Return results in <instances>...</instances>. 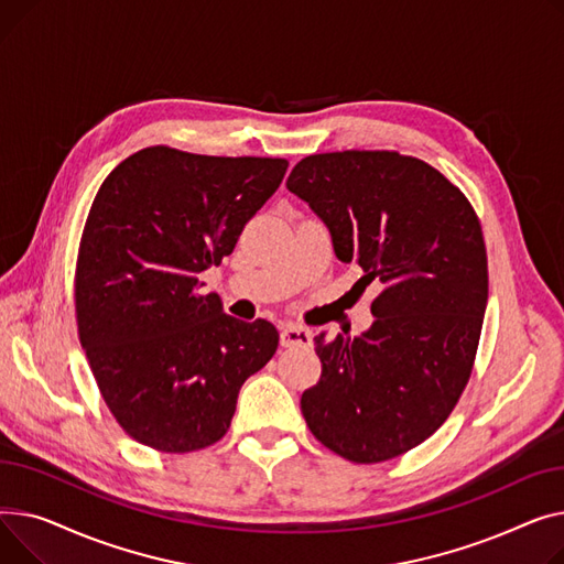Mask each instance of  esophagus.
Segmentation results:
<instances>
[{"mask_svg":"<svg viewBox=\"0 0 564 564\" xmlns=\"http://www.w3.org/2000/svg\"><path fill=\"white\" fill-rule=\"evenodd\" d=\"M280 344L284 348H310L312 346V333L303 325H284L280 329Z\"/></svg>","mask_w":564,"mask_h":564,"instance_id":"obj_1","label":"esophagus"}]
</instances>
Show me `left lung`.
<instances>
[{
    "label": "left lung",
    "instance_id": "1",
    "mask_svg": "<svg viewBox=\"0 0 564 564\" xmlns=\"http://www.w3.org/2000/svg\"><path fill=\"white\" fill-rule=\"evenodd\" d=\"M286 188L327 225L335 254L382 284L367 333L314 337L323 371L303 416L357 465L399 457L435 433L469 382L487 307L480 220L433 165L387 150L305 156Z\"/></svg>",
    "mask_w": 564,
    "mask_h": 564
}]
</instances>
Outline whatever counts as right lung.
I'll return each instance as SVG.
<instances>
[{
	"label": "right lung",
	"mask_w": 564,
	"mask_h": 564,
	"mask_svg": "<svg viewBox=\"0 0 564 564\" xmlns=\"http://www.w3.org/2000/svg\"><path fill=\"white\" fill-rule=\"evenodd\" d=\"M286 165L154 145L99 186L77 254V327L99 393L139 444H216L239 389L275 355V325L225 314L200 273L231 254Z\"/></svg>",
	"instance_id": "obj_1"
}]
</instances>
